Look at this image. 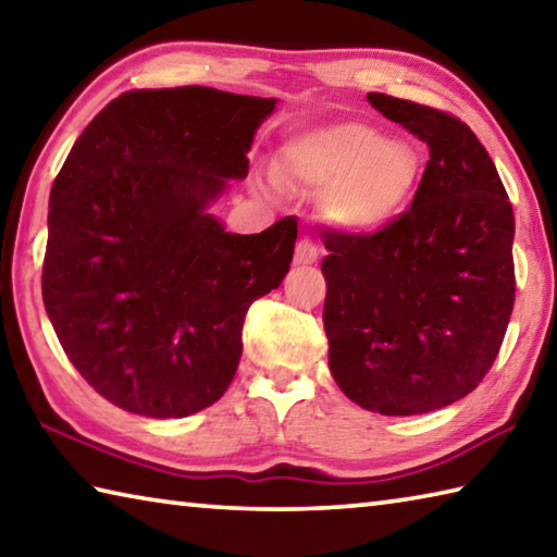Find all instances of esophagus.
<instances>
[{
	"mask_svg": "<svg viewBox=\"0 0 557 557\" xmlns=\"http://www.w3.org/2000/svg\"><path fill=\"white\" fill-rule=\"evenodd\" d=\"M318 257H320V249H318V245L312 243L310 237H302V239H298V245H296V257H293V261H296V267H308V264H314V261H318Z\"/></svg>",
	"mask_w": 557,
	"mask_h": 557,
	"instance_id": "obj_1",
	"label": "esophagus"
}]
</instances>
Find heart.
I'll use <instances>...</instances> for the list:
<instances>
[{"mask_svg":"<svg viewBox=\"0 0 557 557\" xmlns=\"http://www.w3.org/2000/svg\"><path fill=\"white\" fill-rule=\"evenodd\" d=\"M422 157L407 140L381 138L366 123L344 121L298 135L286 145L278 180L322 188V211L349 233H373L405 211Z\"/></svg>","mask_w":557,"mask_h":557,"instance_id":"b5f03b06","label":"heart"}]
</instances>
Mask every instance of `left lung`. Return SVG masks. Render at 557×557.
Instances as JSON below:
<instances>
[{
  "instance_id": "1",
  "label": "left lung",
  "mask_w": 557,
  "mask_h": 557,
  "mask_svg": "<svg viewBox=\"0 0 557 557\" xmlns=\"http://www.w3.org/2000/svg\"><path fill=\"white\" fill-rule=\"evenodd\" d=\"M426 143L412 206L369 235H324V332L342 393L387 417L473 393L513 308V211L478 135L446 111L371 91Z\"/></svg>"
}]
</instances>
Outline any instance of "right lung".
I'll return each mask as SVG.
<instances>
[{
  "label": "right lung",
  "instance_id": "1",
  "mask_svg": "<svg viewBox=\"0 0 557 557\" xmlns=\"http://www.w3.org/2000/svg\"><path fill=\"white\" fill-rule=\"evenodd\" d=\"M274 107L211 87L125 91L52 182L46 312L79 375L125 412L188 417L220 400L249 306L288 274L296 218L233 235L206 213L247 176Z\"/></svg>",
  "mask_w": 557,
  "mask_h": 557
}]
</instances>
